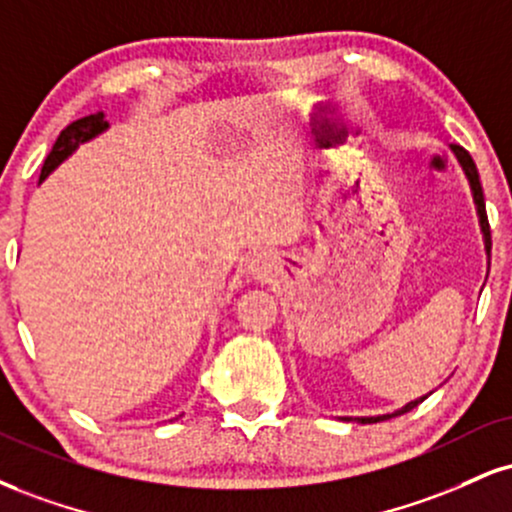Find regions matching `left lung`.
<instances>
[{
	"instance_id": "left-lung-1",
	"label": "left lung",
	"mask_w": 512,
	"mask_h": 512,
	"mask_svg": "<svg viewBox=\"0 0 512 512\" xmlns=\"http://www.w3.org/2000/svg\"><path fill=\"white\" fill-rule=\"evenodd\" d=\"M453 150H455V155H458L460 164H463V169H465L467 178H470V186H472V193H474V202H477L479 221H482V231H484V243H486V252H489V255H491V229H489V219H486L484 193H482V183H479L477 166H474L472 157H470V152H467L465 147H460V145H453ZM424 398H427V396H424ZM424 398H420V400H412V403L405 405L403 410L393 412V415H384V417H362L360 422H362V424H372V422H381V420H391V417H396V415H403V412H408V410H412V408H417V405H420Z\"/></svg>"
}]
</instances>
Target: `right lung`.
<instances>
[{
    "instance_id": "obj_1",
    "label": "right lung",
    "mask_w": 512,
    "mask_h": 512,
    "mask_svg": "<svg viewBox=\"0 0 512 512\" xmlns=\"http://www.w3.org/2000/svg\"><path fill=\"white\" fill-rule=\"evenodd\" d=\"M107 126H109V123H107V119H104L102 112L88 114V116H83V119L69 123V126H66L64 131L59 133L57 143H54L52 152H49L47 159H45V164H42L40 181H42V178H45V176L49 174V171H52L54 166H57L59 162H64V159L69 157L71 152L76 150V147H78L80 143H85V140L95 138V135L102 133Z\"/></svg>"
}]
</instances>
